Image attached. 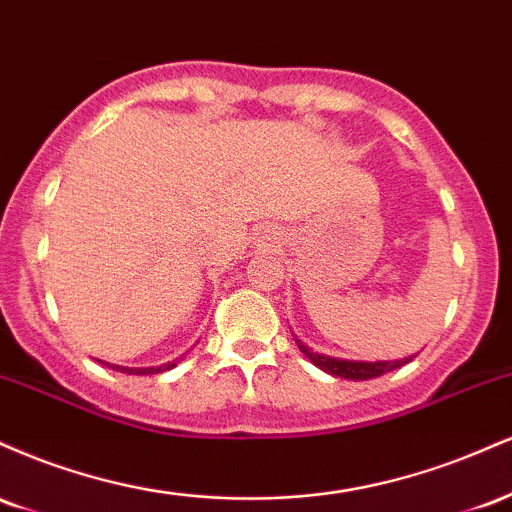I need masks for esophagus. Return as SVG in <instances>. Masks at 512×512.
Listing matches in <instances>:
<instances>
[{"instance_id":"obj_1","label":"esophagus","mask_w":512,"mask_h":512,"mask_svg":"<svg viewBox=\"0 0 512 512\" xmlns=\"http://www.w3.org/2000/svg\"><path fill=\"white\" fill-rule=\"evenodd\" d=\"M279 240H281V233L276 231V228H272V226H264V228H260V231L255 233L257 248H274V245L279 243Z\"/></svg>"}]
</instances>
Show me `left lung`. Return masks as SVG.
Masks as SVG:
<instances>
[{
	"instance_id": "left-lung-1",
	"label": "left lung",
	"mask_w": 512,
	"mask_h": 512,
	"mask_svg": "<svg viewBox=\"0 0 512 512\" xmlns=\"http://www.w3.org/2000/svg\"><path fill=\"white\" fill-rule=\"evenodd\" d=\"M296 344L310 363H315L317 368L334 375V378H346V380L378 378V375L402 368L404 363H409L411 358H414V356H409V358H395V361H349V358H334L327 354H317V351L310 349V346H305L301 339H296Z\"/></svg>"
}]
</instances>
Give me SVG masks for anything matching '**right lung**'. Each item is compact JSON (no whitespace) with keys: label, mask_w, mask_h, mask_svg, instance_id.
I'll return each instance as SVG.
<instances>
[{"label":"right lung","mask_w":512,"mask_h":512,"mask_svg":"<svg viewBox=\"0 0 512 512\" xmlns=\"http://www.w3.org/2000/svg\"><path fill=\"white\" fill-rule=\"evenodd\" d=\"M101 363H105V361H101ZM105 366L113 368V370H120V373H127V375H154V373H163V370H170V368L178 366V358H175V361L161 363V366H149V368H127V366H115V363H105Z\"/></svg>","instance_id":"obj_1"}]
</instances>
